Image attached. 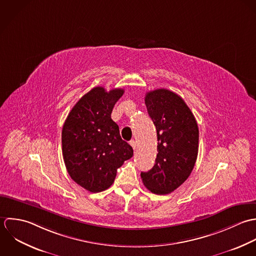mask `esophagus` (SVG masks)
<instances>
[{
  "mask_svg": "<svg viewBox=\"0 0 256 256\" xmlns=\"http://www.w3.org/2000/svg\"><path fill=\"white\" fill-rule=\"evenodd\" d=\"M130 146H132V148H134V150H136V146H136V140H132V142H130Z\"/></svg>",
  "mask_w": 256,
  "mask_h": 256,
  "instance_id": "esophagus-1",
  "label": "esophagus"
}]
</instances>
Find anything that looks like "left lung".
<instances>
[{
  "instance_id": "1",
  "label": "left lung",
  "mask_w": 256,
  "mask_h": 256,
  "mask_svg": "<svg viewBox=\"0 0 256 256\" xmlns=\"http://www.w3.org/2000/svg\"><path fill=\"white\" fill-rule=\"evenodd\" d=\"M144 100L156 128L158 154L152 169L140 176L150 192L165 195L190 176L198 156L199 128L189 106L174 92L157 89Z\"/></svg>"
}]
</instances>
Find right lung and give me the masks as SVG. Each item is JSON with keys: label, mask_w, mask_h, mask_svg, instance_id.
<instances>
[{"label": "right lung", "mask_w": 256, "mask_h": 256, "mask_svg": "<svg viewBox=\"0 0 256 256\" xmlns=\"http://www.w3.org/2000/svg\"><path fill=\"white\" fill-rule=\"evenodd\" d=\"M124 89L108 92L95 87L70 110L62 128V154L70 177L81 187L98 193L114 181L116 170L134 155L122 140L110 114Z\"/></svg>", "instance_id": "right-lung-1"}]
</instances>
